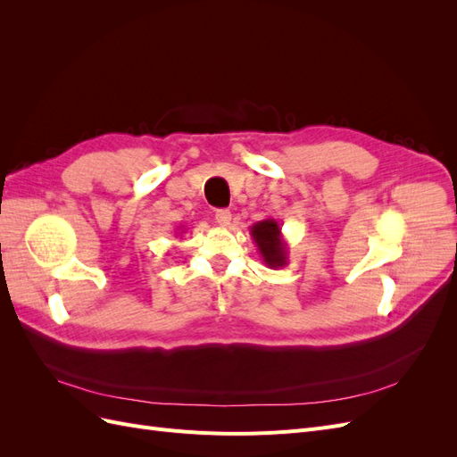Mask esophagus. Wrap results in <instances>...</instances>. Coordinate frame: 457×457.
<instances>
[{
    "label": "esophagus",
    "instance_id": "esophagus-1",
    "mask_svg": "<svg viewBox=\"0 0 457 457\" xmlns=\"http://www.w3.org/2000/svg\"><path fill=\"white\" fill-rule=\"evenodd\" d=\"M230 219H232V213L228 210L215 212V220H217V225H220V227H228Z\"/></svg>",
    "mask_w": 457,
    "mask_h": 457
}]
</instances>
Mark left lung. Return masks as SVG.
Instances as JSON below:
<instances>
[{
    "mask_svg": "<svg viewBox=\"0 0 457 457\" xmlns=\"http://www.w3.org/2000/svg\"><path fill=\"white\" fill-rule=\"evenodd\" d=\"M250 234L257 250L269 269L287 265V244L282 238V227L276 219H262L250 227Z\"/></svg>",
    "mask_w": 457,
    "mask_h": 457,
    "instance_id": "left-lung-1",
    "label": "left lung"
}]
</instances>
